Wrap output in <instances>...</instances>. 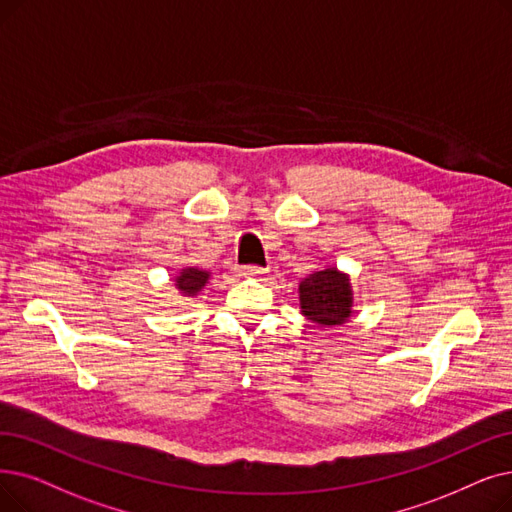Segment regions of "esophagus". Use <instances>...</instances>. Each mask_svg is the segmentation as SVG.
<instances>
[{"label": "esophagus", "mask_w": 512, "mask_h": 512, "mask_svg": "<svg viewBox=\"0 0 512 512\" xmlns=\"http://www.w3.org/2000/svg\"><path fill=\"white\" fill-rule=\"evenodd\" d=\"M268 270L265 268H259V265H244V268H240V274L242 276H261V274H265Z\"/></svg>", "instance_id": "1"}]
</instances>
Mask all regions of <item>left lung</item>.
I'll use <instances>...</instances> for the list:
<instances>
[{
	"mask_svg": "<svg viewBox=\"0 0 512 512\" xmlns=\"http://www.w3.org/2000/svg\"><path fill=\"white\" fill-rule=\"evenodd\" d=\"M301 314L320 326H341L353 314V291L349 276L337 268L309 274L299 282Z\"/></svg>",
	"mask_w": 512,
	"mask_h": 512,
	"instance_id": "left-lung-1",
	"label": "left lung"
}]
</instances>
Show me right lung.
Returning <instances> with one entry per match:
<instances>
[{
    "label": "right lung",
    "mask_w": 512,
    "mask_h": 512,
    "mask_svg": "<svg viewBox=\"0 0 512 512\" xmlns=\"http://www.w3.org/2000/svg\"><path fill=\"white\" fill-rule=\"evenodd\" d=\"M209 276H211V272H207V270L184 268V270H180V274L175 276V288L184 297H196L209 282Z\"/></svg>",
    "instance_id": "add662e5"
}]
</instances>
